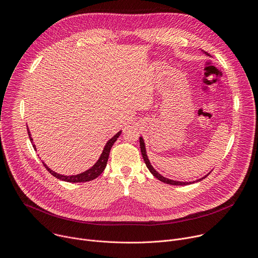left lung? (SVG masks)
I'll return each mask as SVG.
<instances>
[{
    "label": "left lung",
    "mask_w": 258,
    "mask_h": 258,
    "mask_svg": "<svg viewBox=\"0 0 258 258\" xmlns=\"http://www.w3.org/2000/svg\"><path fill=\"white\" fill-rule=\"evenodd\" d=\"M206 55H208L206 52H205ZM140 148H141V153H142V156H143V159L147 165V167H148V169L150 170V172L156 177L158 178L159 180L165 182V183H168V185H173V186H185V185H190V183H193L195 181H200L202 180L203 178H205L209 173H207L206 175H204L203 177L197 179V180H194V181H178V180H173V179H170V178H167V177H164L163 175H161L158 171H156V169H154V167L152 166L149 158H148V155H147V151H146V147H145V142L143 140L142 137H140Z\"/></svg>",
    "instance_id": "obj_1"
}]
</instances>
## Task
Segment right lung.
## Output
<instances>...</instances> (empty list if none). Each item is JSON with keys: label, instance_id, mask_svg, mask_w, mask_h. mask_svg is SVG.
I'll list each match as a JSON object with an SVG mask.
<instances>
[{"label": "right lung", "instance_id": "1", "mask_svg": "<svg viewBox=\"0 0 258 258\" xmlns=\"http://www.w3.org/2000/svg\"><path fill=\"white\" fill-rule=\"evenodd\" d=\"M28 127V126H26ZM27 134H28V137H29V140L32 144V147L34 148V150H36L35 148V145L32 143V138H31V135H30V132L29 130L27 128ZM121 134V131H119L116 135H114L111 139H110L105 147L103 149V152L101 154V156L99 157L98 161L91 167L89 168L88 170L82 172V173H79V174H76V175H64V174H60V173H57L55 171H53L51 168H49L44 162L43 164L45 165V167L47 168V170L55 177L61 179V180H64V181H68V182H83V181H89V180H93L95 179L96 177H98L102 172L103 170L105 169L106 165H107V161H108V158H109V153H110V150H111L113 144L115 143V141L118 139V137L120 136Z\"/></svg>", "mask_w": 258, "mask_h": 258}]
</instances>
